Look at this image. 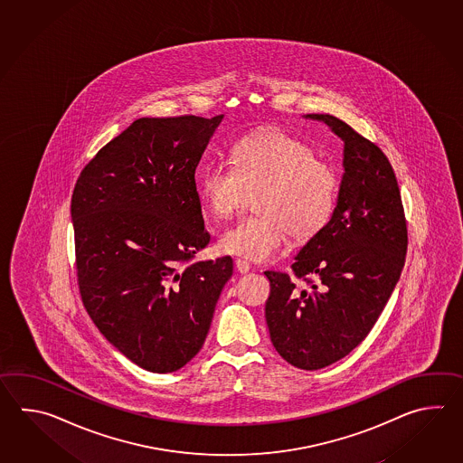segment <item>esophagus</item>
Returning a JSON list of instances; mask_svg holds the SVG:
<instances>
[{
	"label": "esophagus",
	"mask_w": 463,
	"mask_h": 463,
	"mask_svg": "<svg viewBox=\"0 0 463 463\" xmlns=\"http://www.w3.org/2000/svg\"><path fill=\"white\" fill-rule=\"evenodd\" d=\"M250 263L248 261H245V260H235V269L238 271V273H241V275H245V273H248L250 271Z\"/></svg>",
	"instance_id": "obj_1"
}]
</instances>
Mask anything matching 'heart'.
I'll list each match as a JSON object with an SVG mask.
<instances>
[{
	"mask_svg": "<svg viewBox=\"0 0 463 463\" xmlns=\"http://www.w3.org/2000/svg\"><path fill=\"white\" fill-rule=\"evenodd\" d=\"M339 178L315 148L278 128L241 138L232 167L208 165L198 175L202 203L215 218L232 217L246 194L256 215L223 230L220 248L250 261H268L295 241L315 238L333 217Z\"/></svg>",
	"mask_w": 463,
	"mask_h": 463,
	"instance_id": "heart-1",
	"label": "heart"
}]
</instances>
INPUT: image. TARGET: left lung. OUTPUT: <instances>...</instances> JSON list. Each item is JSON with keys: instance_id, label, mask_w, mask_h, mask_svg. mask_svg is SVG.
<instances>
[{"instance_id": "1", "label": "left lung", "mask_w": 463, "mask_h": 463, "mask_svg": "<svg viewBox=\"0 0 463 463\" xmlns=\"http://www.w3.org/2000/svg\"><path fill=\"white\" fill-rule=\"evenodd\" d=\"M323 120L345 140V175L335 213L291 265L296 279L265 271L269 279L266 325L289 364L316 371L364 341L397 285L407 253V222L392 165L374 142L341 118Z\"/></svg>"}]
</instances>
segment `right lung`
<instances>
[{
    "label": "right lung",
    "instance_id": "right-lung-1",
    "mask_svg": "<svg viewBox=\"0 0 463 463\" xmlns=\"http://www.w3.org/2000/svg\"><path fill=\"white\" fill-rule=\"evenodd\" d=\"M222 116L142 118L82 168L71 200L79 293L110 345L167 374L205 343L233 261L210 241L195 170Z\"/></svg>",
    "mask_w": 463,
    "mask_h": 463
}]
</instances>
